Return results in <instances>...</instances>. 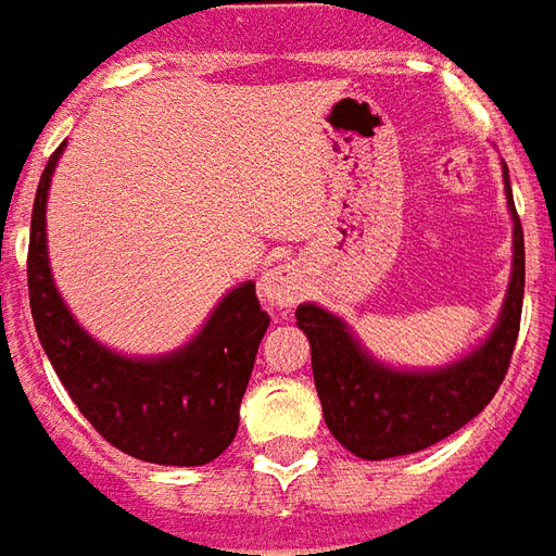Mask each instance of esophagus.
Masks as SVG:
<instances>
[{
    "mask_svg": "<svg viewBox=\"0 0 556 556\" xmlns=\"http://www.w3.org/2000/svg\"><path fill=\"white\" fill-rule=\"evenodd\" d=\"M261 293L269 305L293 307L295 299L302 295V275H299V269H295L293 263L273 266L269 273L263 275Z\"/></svg>",
    "mask_w": 556,
    "mask_h": 556,
    "instance_id": "34e87169",
    "label": "esophagus"
}]
</instances>
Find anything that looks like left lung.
I'll list each match as a JSON object with an SVG mask.
<instances>
[{
	"instance_id": "1",
	"label": "left lung",
	"mask_w": 556,
	"mask_h": 556,
	"mask_svg": "<svg viewBox=\"0 0 556 556\" xmlns=\"http://www.w3.org/2000/svg\"><path fill=\"white\" fill-rule=\"evenodd\" d=\"M506 204L513 213V275L492 334L459 362L439 370H396L376 362L352 328L319 305L295 307L311 340V367L323 417L343 447L379 462L439 444L480 415L504 382L525 302V233L518 222L509 172Z\"/></svg>"
}]
</instances>
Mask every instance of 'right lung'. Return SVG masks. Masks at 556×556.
Here are the masks:
<instances>
[{
  "instance_id": "obj_1",
  "label": "right lung",
  "mask_w": 556,
  "mask_h": 556,
  "mask_svg": "<svg viewBox=\"0 0 556 556\" xmlns=\"http://www.w3.org/2000/svg\"><path fill=\"white\" fill-rule=\"evenodd\" d=\"M62 150L40 174L28 233V305L40 346L73 403L112 447L153 465H206L237 435L239 403L269 314L245 281L172 355L127 358L91 338L55 290L47 254V194Z\"/></svg>"
}]
</instances>
